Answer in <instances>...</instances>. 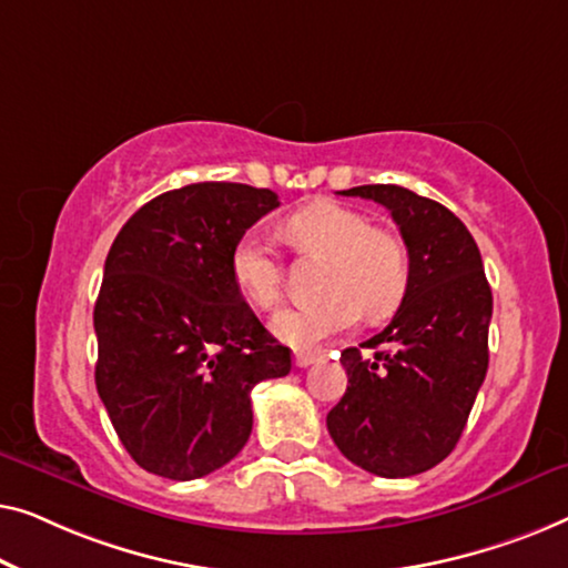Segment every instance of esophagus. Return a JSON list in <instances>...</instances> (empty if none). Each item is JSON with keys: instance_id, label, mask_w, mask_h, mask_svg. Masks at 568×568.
Masks as SVG:
<instances>
[{"instance_id": "obj_1", "label": "esophagus", "mask_w": 568, "mask_h": 568, "mask_svg": "<svg viewBox=\"0 0 568 568\" xmlns=\"http://www.w3.org/2000/svg\"><path fill=\"white\" fill-rule=\"evenodd\" d=\"M316 361H318V353H303V349H298V353H295V357H293L295 367H308V365H314Z\"/></svg>"}]
</instances>
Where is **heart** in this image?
<instances>
[{"label":"heart","mask_w":568,"mask_h":568,"mask_svg":"<svg viewBox=\"0 0 568 568\" xmlns=\"http://www.w3.org/2000/svg\"><path fill=\"white\" fill-rule=\"evenodd\" d=\"M285 236L303 257L326 260L324 301L287 308L275 316L273 332L291 347H316L332 334L361 322L363 311L383 318L404 301L412 281V260L404 239L373 226L365 213L337 203L301 207L285 221ZM236 293L260 311L283 301V265L273 242L260 229L244 231L229 257Z\"/></svg>","instance_id":"b5f03b06"}]
</instances>
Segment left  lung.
<instances>
[{"label":"left lung","mask_w":568,"mask_h":568,"mask_svg":"<svg viewBox=\"0 0 568 568\" xmlns=\"http://www.w3.org/2000/svg\"><path fill=\"white\" fill-rule=\"evenodd\" d=\"M342 195L386 205L409 250L412 281L383 332L347 347V390L326 414L347 460L383 478L417 476L458 445L489 367L491 287L481 252L445 205L398 185Z\"/></svg>","instance_id":"obj_1"}]
</instances>
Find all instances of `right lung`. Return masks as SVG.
<instances>
[{
  "mask_svg": "<svg viewBox=\"0 0 568 568\" xmlns=\"http://www.w3.org/2000/svg\"><path fill=\"white\" fill-rule=\"evenodd\" d=\"M281 205L273 190L195 182L139 207L115 236L94 303V383L131 458L190 481L236 458L252 388L291 373L236 293V239Z\"/></svg>",
  "mask_w": 568,
  "mask_h": 568,
  "instance_id": "right-lung-1",
  "label": "right lung"
}]
</instances>
